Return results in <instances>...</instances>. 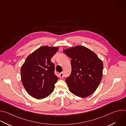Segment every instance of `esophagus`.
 <instances>
[{
  "instance_id": "obj_1",
  "label": "esophagus",
  "mask_w": 126,
  "mask_h": 126,
  "mask_svg": "<svg viewBox=\"0 0 126 126\" xmlns=\"http://www.w3.org/2000/svg\"><path fill=\"white\" fill-rule=\"evenodd\" d=\"M59 77H60V78H62L63 77V76H64V73H63V72L60 73L59 74Z\"/></svg>"
}]
</instances>
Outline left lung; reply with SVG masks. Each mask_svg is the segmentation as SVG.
Instances as JSON below:
<instances>
[{
	"label": "left lung",
	"instance_id": "1",
	"mask_svg": "<svg viewBox=\"0 0 126 126\" xmlns=\"http://www.w3.org/2000/svg\"><path fill=\"white\" fill-rule=\"evenodd\" d=\"M63 52L71 58V74L65 80L69 91L80 97L90 96L101 80L102 61L94 52L81 46L64 49Z\"/></svg>",
	"mask_w": 126,
	"mask_h": 126
}]
</instances>
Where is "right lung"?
<instances>
[{"label": "right lung", "mask_w": 126, "mask_h": 126, "mask_svg": "<svg viewBox=\"0 0 126 126\" xmlns=\"http://www.w3.org/2000/svg\"><path fill=\"white\" fill-rule=\"evenodd\" d=\"M57 47H40L26 58L21 68L23 85L31 96L37 99L49 96L58 80L55 65L51 61L58 51Z\"/></svg>", "instance_id": "obj_1"}]
</instances>
